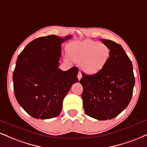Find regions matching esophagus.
<instances>
[{
	"mask_svg": "<svg viewBox=\"0 0 147 147\" xmlns=\"http://www.w3.org/2000/svg\"><path fill=\"white\" fill-rule=\"evenodd\" d=\"M77 77H78L79 81L80 80V79H81V77H82V75H81V72H78V75H77Z\"/></svg>",
	"mask_w": 147,
	"mask_h": 147,
	"instance_id": "esophagus-1",
	"label": "esophagus"
}]
</instances>
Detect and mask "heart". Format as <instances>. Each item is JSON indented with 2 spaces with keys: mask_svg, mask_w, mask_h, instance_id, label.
<instances>
[{
  "mask_svg": "<svg viewBox=\"0 0 147 147\" xmlns=\"http://www.w3.org/2000/svg\"><path fill=\"white\" fill-rule=\"evenodd\" d=\"M66 52L68 57L80 63L81 70L89 75L101 72L111 57L110 48L107 45L90 40L69 44Z\"/></svg>",
  "mask_w": 147,
  "mask_h": 147,
  "instance_id": "obj_1",
  "label": "heart"
}]
</instances>
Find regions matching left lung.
Wrapping results in <instances>:
<instances>
[{
  "mask_svg": "<svg viewBox=\"0 0 147 147\" xmlns=\"http://www.w3.org/2000/svg\"><path fill=\"white\" fill-rule=\"evenodd\" d=\"M110 48L111 57L103 70L94 75L83 72L79 81L85 113L100 121L112 119L131 99L135 78L132 63L123 47L109 40L100 39Z\"/></svg>",
  "mask_w": 147,
  "mask_h": 147,
  "instance_id": "left-lung-1",
  "label": "left lung"
}]
</instances>
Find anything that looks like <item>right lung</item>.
<instances>
[{
    "label": "right lung",
    "mask_w": 147,
    "mask_h": 147,
    "mask_svg": "<svg viewBox=\"0 0 147 147\" xmlns=\"http://www.w3.org/2000/svg\"><path fill=\"white\" fill-rule=\"evenodd\" d=\"M71 37H40L28 44L18 57L13 73L14 94L20 105L33 118L59 116L63 98L72 84L78 82L77 67L66 71L58 68L61 43Z\"/></svg>",
    "instance_id": "right-lung-1"
}]
</instances>
